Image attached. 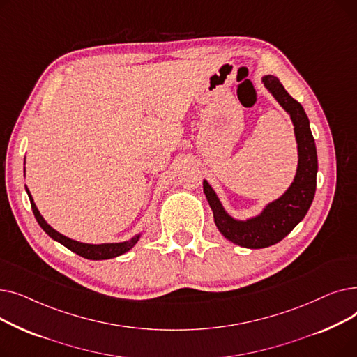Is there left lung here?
Returning a JSON list of instances; mask_svg holds the SVG:
<instances>
[{"mask_svg": "<svg viewBox=\"0 0 357 357\" xmlns=\"http://www.w3.org/2000/svg\"><path fill=\"white\" fill-rule=\"evenodd\" d=\"M261 82L275 97L294 124L298 144L296 175L284 195L269 202L259 215L249 220L233 218L220 202L211 185L204 179V194L208 199L218 231L234 245L248 249H264L288 236L310 210L317 186V149L310 128V120L303 105L294 100L273 75H266Z\"/></svg>", "mask_w": 357, "mask_h": 357, "instance_id": "left-lung-1", "label": "left lung"}]
</instances>
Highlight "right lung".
Listing matches in <instances>:
<instances>
[{
	"label": "right lung",
	"mask_w": 357,
	"mask_h": 357,
	"mask_svg": "<svg viewBox=\"0 0 357 357\" xmlns=\"http://www.w3.org/2000/svg\"><path fill=\"white\" fill-rule=\"evenodd\" d=\"M24 172H26V169H24ZM26 191H27L29 198H30L33 214H34L37 222H39V226L46 231V234H49L53 240L59 241L61 245H63L65 248H68L73 253H77V255H79V256H82L85 259L104 260V259H112V257L121 256L126 252H128L131 248H133L136 243L139 241L140 236H142V234H137V236L131 237L127 241H121V243H102V245H89V243H81V241H77V240H72V238L58 233L54 229H52L49 226V224L46 222V220L39 213V210H37L36 204H34V201H33V198L30 195V191L27 190V186H26Z\"/></svg>",
	"instance_id": "1"
}]
</instances>
